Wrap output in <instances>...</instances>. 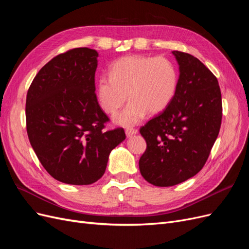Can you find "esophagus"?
<instances>
[{"instance_id":"1","label":"esophagus","mask_w":249,"mask_h":249,"mask_svg":"<svg viewBox=\"0 0 249 249\" xmlns=\"http://www.w3.org/2000/svg\"><path fill=\"white\" fill-rule=\"evenodd\" d=\"M137 131L136 128H132V127H128V128H126L125 130V135H126V137H128V138H130V137H132L133 135H135V134H137Z\"/></svg>"}]
</instances>
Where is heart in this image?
<instances>
[{
	"label": "heart",
	"instance_id": "heart-1",
	"mask_svg": "<svg viewBox=\"0 0 249 249\" xmlns=\"http://www.w3.org/2000/svg\"><path fill=\"white\" fill-rule=\"evenodd\" d=\"M178 73L172 61L164 56L127 55L111 66V75L98 80V99L106 113L114 115L127 100L131 102L115 121L123 125L138 124L147 112L158 114L174 99Z\"/></svg>",
	"mask_w": 249,
	"mask_h": 249
}]
</instances>
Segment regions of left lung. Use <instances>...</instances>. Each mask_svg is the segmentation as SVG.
Returning <instances> with one entry per match:
<instances>
[{"label": "left lung", "instance_id": "left-lung-1", "mask_svg": "<svg viewBox=\"0 0 249 249\" xmlns=\"http://www.w3.org/2000/svg\"><path fill=\"white\" fill-rule=\"evenodd\" d=\"M179 65L170 105L140 127L146 150L139 160L143 178L173 186L199 173L215 142L222 117L221 92L213 73L198 58L172 51Z\"/></svg>", "mask_w": 249, "mask_h": 249}]
</instances>
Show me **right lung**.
Masks as SVG:
<instances>
[{
    "mask_svg": "<svg viewBox=\"0 0 249 249\" xmlns=\"http://www.w3.org/2000/svg\"><path fill=\"white\" fill-rule=\"evenodd\" d=\"M96 50L80 47L54 56L35 76L27 95L29 140L42 166L58 181L87 185L105 173L109 154L125 139L110 121L95 85Z\"/></svg>",
    "mask_w": 249,
    "mask_h": 249,
    "instance_id": "1",
    "label": "right lung"
}]
</instances>
